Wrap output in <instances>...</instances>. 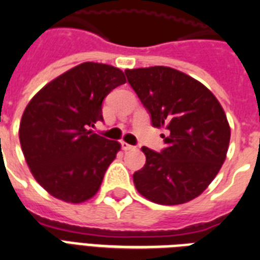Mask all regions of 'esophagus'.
Wrapping results in <instances>:
<instances>
[{
	"mask_svg": "<svg viewBox=\"0 0 260 260\" xmlns=\"http://www.w3.org/2000/svg\"><path fill=\"white\" fill-rule=\"evenodd\" d=\"M121 148H123V150H125V152H128V150H134L135 149V147H132L131 144L125 143V141H123V143H121Z\"/></svg>",
	"mask_w": 260,
	"mask_h": 260,
	"instance_id": "obj_1",
	"label": "esophagus"
}]
</instances>
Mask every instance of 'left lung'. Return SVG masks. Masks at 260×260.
Listing matches in <instances>:
<instances>
[{"instance_id":"1","label":"left lung","mask_w":260,"mask_h":260,"mask_svg":"<svg viewBox=\"0 0 260 260\" xmlns=\"http://www.w3.org/2000/svg\"><path fill=\"white\" fill-rule=\"evenodd\" d=\"M125 75L154 128L168 131L161 153L141 148L147 161L134 174L135 186L154 204H186L204 193L226 160V113L208 87L176 69L144 67Z\"/></svg>"}]
</instances>
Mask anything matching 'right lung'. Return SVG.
<instances>
[{"label":"right lung","mask_w":260,"mask_h":260,"mask_svg":"<svg viewBox=\"0 0 260 260\" xmlns=\"http://www.w3.org/2000/svg\"><path fill=\"white\" fill-rule=\"evenodd\" d=\"M125 75L117 67L84 62L47 83L32 96L19 124L26 164L41 186L67 204L99 190L121 145L89 129L103 120V99Z\"/></svg>","instance_id":"right-lung-1"}]
</instances>
